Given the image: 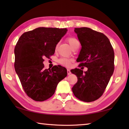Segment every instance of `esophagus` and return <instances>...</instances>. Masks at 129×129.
<instances>
[{"label":"esophagus","instance_id":"obj_1","mask_svg":"<svg viewBox=\"0 0 129 129\" xmlns=\"http://www.w3.org/2000/svg\"><path fill=\"white\" fill-rule=\"evenodd\" d=\"M67 73H68V75H70V74H71V72H70V69H67Z\"/></svg>","mask_w":129,"mask_h":129}]
</instances>
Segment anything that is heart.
Wrapping results in <instances>:
<instances>
[{
	"instance_id": "b5f03b06",
	"label": "heart",
	"mask_w": 129,
	"mask_h": 129,
	"mask_svg": "<svg viewBox=\"0 0 129 129\" xmlns=\"http://www.w3.org/2000/svg\"><path fill=\"white\" fill-rule=\"evenodd\" d=\"M67 42L69 43L70 46L72 48H74L76 45H79V43L78 42V40L74 37H68L67 38ZM57 48V45H56L55 50H56ZM73 61V60L72 59H68V58H67V57H61V58H60L58 60V62L60 64L62 65V66L68 67L70 66V65L72 64Z\"/></svg>"
}]
</instances>
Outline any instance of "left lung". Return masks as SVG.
Returning <instances> with one entry per match:
<instances>
[{
  "mask_svg": "<svg viewBox=\"0 0 129 129\" xmlns=\"http://www.w3.org/2000/svg\"><path fill=\"white\" fill-rule=\"evenodd\" d=\"M81 49L77 59L79 67L86 72L71 70L78 78L72 88L74 95L84 102H91L103 95L114 70V51L110 40L102 33L90 28H75Z\"/></svg>",
  "mask_w": 129,
  "mask_h": 129,
  "instance_id": "left-lung-1",
  "label": "left lung"
}]
</instances>
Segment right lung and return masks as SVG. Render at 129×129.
I'll list each match as a JSON object with an SVG mask.
<instances>
[{
  "label": "right lung",
  "mask_w": 129,
  "mask_h": 129,
  "mask_svg": "<svg viewBox=\"0 0 129 129\" xmlns=\"http://www.w3.org/2000/svg\"><path fill=\"white\" fill-rule=\"evenodd\" d=\"M67 29L40 27L24 33L15 46L14 68L29 98L43 101L51 97L59 82L67 76L60 65L44 69V58L54 55L56 45Z\"/></svg>",
  "instance_id": "1"
}]
</instances>
